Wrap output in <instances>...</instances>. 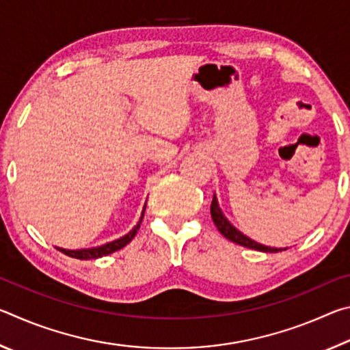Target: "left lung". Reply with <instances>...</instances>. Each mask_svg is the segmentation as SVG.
Masks as SVG:
<instances>
[{
	"label": "left lung",
	"mask_w": 350,
	"mask_h": 350,
	"mask_svg": "<svg viewBox=\"0 0 350 350\" xmlns=\"http://www.w3.org/2000/svg\"><path fill=\"white\" fill-rule=\"evenodd\" d=\"M211 217H213V222H215L217 230L221 232V234L225 236V238H227L228 241L234 242V244H239L242 247L253 248V250H259V252H265V253H276V252L287 250V248H275V247H267V245L258 244V242H254L253 239L247 238L245 234H242L239 230H236L233 225L227 221V217L222 215L221 208H219L216 194L213 196V202H211Z\"/></svg>",
	"instance_id": "1"
}]
</instances>
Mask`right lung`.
<instances>
[{
  "label": "right lung",
  "mask_w": 350,
  "mask_h": 350,
  "mask_svg": "<svg viewBox=\"0 0 350 350\" xmlns=\"http://www.w3.org/2000/svg\"><path fill=\"white\" fill-rule=\"evenodd\" d=\"M144 213H145V206H144V211H142L139 224L135 225V227L128 234L122 236L120 239H116L112 242H108V244L100 245V247H94V248H81V250H66V248H57V250H60L62 253L68 254V256L75 258V259H97V258L106 256V254L114 253V252L120 250V248L125 247L126 244H129V242L133 241L134 236L137 234V230H139L140 224H142V219H144Z\"/></svg>",
  "instance_id": "right-lung-1"
}]
</instances>
